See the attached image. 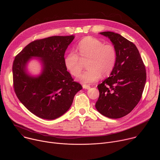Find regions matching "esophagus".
Returning <instances> with one entry per match:
<instances>
[{"mask_svg": "<svg viewBox=\"0 0 160 160\" xmlns=\"http://www.w3.org/2000/svg\"><path fill=\"white\" fill-rule=\"evenodd\" d=\"M82 88H84V89H90V87L89 85H87V84H83L82 85Z\"/></svg>", "mask_w": 160, "mask_h": 160, "instance_id": "esophagus-1", "label": "esophagus"}]
</instances>
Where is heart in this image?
<instances>
[{"label":"heart","instance_id":"heart-1","mask_svg":"<svg viewBox=\"0 0 160 160\" xmlns=\"http://www.w3.org/2000/svg\"><path fill=\"white\" fill-rule=\"evenodd\" d=\"M78 54L71 51L64 58V65L73 76H79L83 68L81 61L88 60V70L79 78L83 83H92L101 77L109 76L113 71L117 61V50L112 43H104L92 36H86L78 44ZM81 58H80L79 56Z\"/></svg>","mask_w":160,"mask_h":160}]
</instances>
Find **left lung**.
I'll list each match as a JSON object with an SVG mask.
<instances>
[{
  "mask_svg": "<svg viewBox=\"0 0 160 160\" xmlns=\"http://www.w3.org/2000/svg\"><path fill=\"white\" fill-rule=\"evenodd\" d=\"M115 46L118 56L110 76L97 86L99 97L95 104L102 115L119 118L129 114L141 99L146 82L145 66L132 42L113 32H102Z\"/></svg>",
  "mask_w": 160,
  "mask_h": 160,
  "instance_id": "1",
  "label": "left lung"
}]
</instances>
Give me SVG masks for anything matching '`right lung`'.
Listing matches in <instances>:
<instances>
[{
    "mask_svg": "<svg viewBox=\"0 0 160 160\" xmlns=\"http://www.w3.org/2000/svg\"><path fill=\"white\" fill-rule=\"evenodd\" d=\"M73 38L70 35L36 40L15 58L12 68L15 92L23 106L40 118L53 120L63 115L82 89L64 65L65 51ZM32 56L42 59L44 70L38 78L25 72L26 63Z\"/></svg>",
    "mask_w": 160,
    "mask_h": 160,
    "instance_id": "add662e5",
    "label": "right lung"
}]
</instances>
